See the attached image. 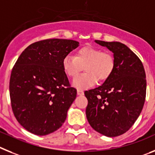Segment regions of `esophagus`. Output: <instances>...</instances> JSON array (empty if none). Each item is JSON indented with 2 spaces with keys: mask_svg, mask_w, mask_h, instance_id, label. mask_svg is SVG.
Listing matches in <instances>:
<instances>
[{
  "mask_svg": "<svg viewBox=\"0 0 155 155\" xmlns=\"http://www.w3.org/2000/svg\"><path fill=\"white\" fill-rule=\"evenodd\" d=\"M77 94L78 95H79V96H82V95L84 94V92H83L82 90H77Z\"/></svg>",
  "mask_w": 155,
  "mask_h": 155,
  "instance_id": "esophagus-1",
  "label": "esophagus"
}]
</instances>
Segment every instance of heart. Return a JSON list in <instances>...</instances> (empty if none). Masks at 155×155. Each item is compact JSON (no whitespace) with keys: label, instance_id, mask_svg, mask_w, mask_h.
<instances>
[{"label":"heart","instance_id":"obj_1","mask_svg":"<svg viewBox=\"0 0 155 155\" xmlns=\"http://www.w3.org/2000/svg\"><path fill=\"white\" fill-rule=\"evenodd\" d=\"M84 67L85 73L74 79L72 85L79 90L91 87L97 82L104 81L111 76L115 67V58L110 52L98 48L85 46L76 51V56L66 55L62 68L68 77L74 79Z\"/></svg>","mask_w":155,"mask_h":155}]
</instances>
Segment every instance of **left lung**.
Wrapping results in <instances>:
<instances>
[{
  "instance_id": "8db88e82",
  "label": "left lung",
  "mask_w": 155,
  "mask_h": 155,
  "mask_svg": "<svg viewBox=\"0 0 155 155\" xmlns=\"http://www.w3.org/2000/svg\"><path fill=\"white\" fill-rule=\"evenodd\" d=\"M111 51L115 67L100 87L85 91L86 108L91 127L114 137L130 130L140 115L146 97V74L142 62L125 44L95 40Z\"/></svg>"
}]
</instances>
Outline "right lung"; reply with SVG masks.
Instances as JSON below:
<instances>
[{
  "label": "right lung",
  "instance_id": "right-lung-1",
  "mask_svg": "<svg viewBox=\"0 0 155 155\" xmlns=\"http://www.w3.org/2000/svg\"><path fill=\"white\" fill-rule=\"evenodd\" d=\"M79 42L48 39L33 43L20 54L9 83L16 119L35 135L51 134L62 126L76 97L62 68V60Z\"/></svg>",
  "mask_w": 155,
  "mask_h": 155
}]
</instances>
